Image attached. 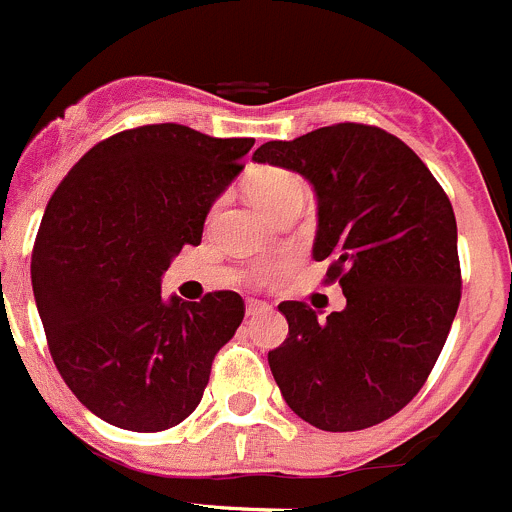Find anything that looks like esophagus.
<instances>
[{
  "label": "esophagus",
  "mask_w": 512,
  "mask_h": 512,
  "mask_svg": "<svg viewBox=\"0 0 512 512\" xmlns=\"http://www.w3.org/2000/svg\"><path fill=\"white\" fill-rule=\"evenodd\" d=\"M267 308H270V305H267V303H262V300H255V298H250V300H247V315L265 313Z\"/></svg>",
  "instance_id": "34e87169"
}]
</instances>
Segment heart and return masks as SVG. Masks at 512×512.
I'll list each match as a JSON object with an SVG mask.
<instances>
[{
  "label": "heart",
  "instance_id": "obj_1",
  "mask_svg": "<svg viewBox=\"0 0 512 512\" xmlns=\"http://www.w3.org/2000/svg\"><path fill=\"white\" fill-rule=\"evenodd\" d=\"M303 191V181H300L293 171L275 169V166L257 169L255 174L247 179V194H250L252 204L260 207L262 212L270 214V217L288 202L303 197ZM278 270L280 265H262L257 267V278L267 280L272 278V275H278Z\"/></svg>",
  "mask_w": 512,
  "mask_h": 512
}]
</instances>
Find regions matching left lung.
<instances>
[{
	"instance_id": "1",
	"label": "left lung",
	"mask_w": 512,
	"mask_h": 512,
	"mask_svg": "<svg viewBox=\"0 0 512 512\" xmlns=\"http://www.w3.org/2000/svg\"><path fill=\"white\" fill-rule=\"evenodd\" d=\"M252 159L313 184V257L331 262L326 283L346 295L326 321L308 303L278 305L288 338L267 361L283 399L326 432L394 417L427 381L460 305L450 199L407 143L364 123L267 141Z\"/></svg>"
}]
</instances>
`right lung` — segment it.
I'll use <instances>...</instances> for the list:
<instances>
[{
  "instance_id": "obj_1",
  "label": "right lung",
  "mask_w": 512,
  "mask_h": 512,
  "mask_svg": "<svg viewBox=\"0 0 512 512\" xmlns=\"http://www.w3.org/2000/svg\"><path fill=\"white\" fill-rule=\"evenodd\" d=\"M255 138H212L179 123L95 143L47 202L32 290L52 361L85 407L113 427L184 422L212 361L245 318L232 290L199 303L161 298V275L202 242L214 199Z\"/></svg>"
}]
</instances>
